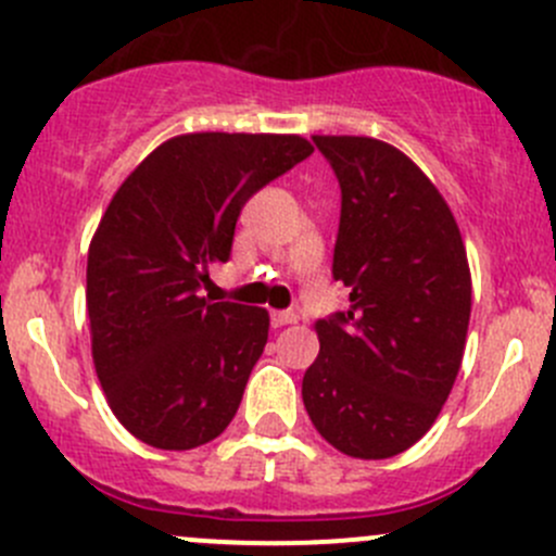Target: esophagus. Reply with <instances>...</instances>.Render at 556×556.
<instances>
[{
	"label": "esophagus",
	"mask_w": 556,
	"mask_h": 556,
	"mask_svg": "<svg viewBox=\"0 0 556 556\" xmlns=\"http://www.w3.org/2000/svg\"><path fill=\"white\" fill-rule=\"evenodd\" d=\"M295 314L293 312H271V325L274 328H285V325H293L295 323Z\"/></svg>",
	"instance_id": "1"
}]
</instances>
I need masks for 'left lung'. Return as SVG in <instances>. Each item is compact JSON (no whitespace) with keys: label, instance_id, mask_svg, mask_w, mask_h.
Segmentation results:
<instances>
[{"label":"left lung","instance_id":"left-lung-1","mask_svg":"<svg viewBox=\"0 0 556 556\" xmlns=\"http://www.w3.org/2000/svg\"><path fill=\"white\" fill-rule=\"evenodd\" d=\"M341 188L333 279L350 309L317 319L301 395L339 452L384 459L417 444L450 397L470 319L452 210L412 159L371 137H314Z\"/></svg>","mask_w":556,"mask_h":556}]
</instances>
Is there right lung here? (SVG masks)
<instances>
[{
	"label": "right lung",
	"mask_w": 556,
	"mask_h": 556,
	"mask_svg": "<svg viewBox=\"0 0 556 556\" xmlns=\"http://www.w3.org/2000/svg\"><path fill=\"white\" fill-rule=\"evenodd\" d=\"M295 134H182L126 177L88 247L91 352L123 428L155 450L217 439L268 341V312L210 301L242 206L312 155Z\"/></svg>",
	"instance_id": "1"
}]
</instances>
